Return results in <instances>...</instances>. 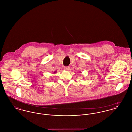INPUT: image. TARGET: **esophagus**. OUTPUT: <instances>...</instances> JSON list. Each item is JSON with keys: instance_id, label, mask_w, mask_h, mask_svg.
I'll return each mask as SVG.
<instances>
[{"instance_id": "obj_1", "label": "esophagus", "mask_w": 132, "mask_h": 132, "mask_svg": "<svg viewBox=\"0 0 132 132\" xmlns=\"http://www.w3.org/2000/svg\"><path fill=\"white\" fill-rule=\"evenodd\" d=\"M69 69H70V67H68V66H66V67H64V70H65V71H68Z\"/></svg>"}]
</instances>
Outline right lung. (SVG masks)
Returning <instances> with one entry per match:
<instances>
[{
	"mask_svg": "<svg viewBox=\"0 0 132 132\" xmlns=\"http://www.w3.org/2000/svg\"><path fill=\"white\" fill-rule=\"evenodd\" d=\"M56 72H54V73H56Z\"/></svg>",
	"mask_w": 132,
	"mask_h": 132,
	"instance_id": "add662e5",
	"label": "right lung"
}]
</instances>
